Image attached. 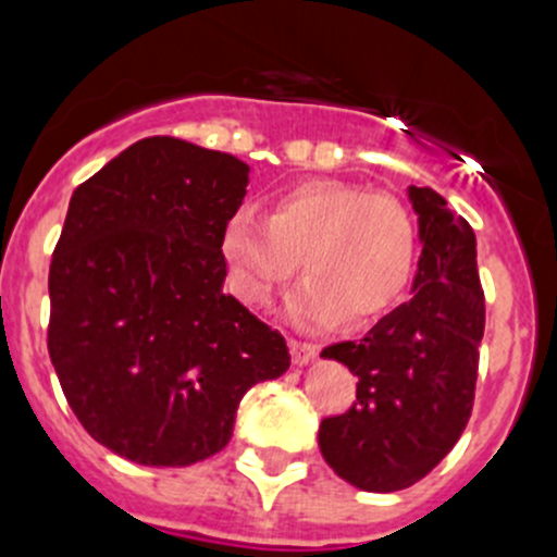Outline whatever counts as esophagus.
Segmentation results:
<instances>
[{"instance_id":"obj_1","label":"esophagus","mask_w":557,"mask_h":557,"mask_svg":"<svg viewBox=\"0 0 557 557\" xmlns=\"http://www.w3.org/2000/svg\"><path fill=\"white\" fill-rule=\"evenodd\" d=\"M290 345V356H294V363H299V367H305V363H310L314 356H318V345H312V342H301V339H288Z\"/></svg>"}]
</instances>
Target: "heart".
<instances>
[{"label":"heart","mask_w":557,"mask_h":557,"mask_svg":"<svg viewBox=\"0 0 557 557\" xmlns=\"http://www.w3.org/2000/svg\"><path fill=\"white\" fill-rule=\"evenodd\" d=\"M232 290L261 307L301 267L310 277L290 296L301 325H363L398 305L418 267V223L393 194L339 180H307L283 190L261 218L234 212L221 239Z\"/></svg>","instance_id":"heart-1"}]
</instances>
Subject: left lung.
I'll list each match as a JSON object with an SVG mask.
<instances>
[{"mask_svg": "<svg viewBox=\"0 0 557 557\" xmlns=\"http://www.w3.org/2000/svg\"><path fill=\"white\" fill-rule=\"evenodd\" d=\"M409 201L423 243L414 296L361 339L320 352L358 377L352 407L320 423V453L342 480L372 493L414 485L460 440L485 331L474 232L434 188L409 185Z\"/></svg>", "mask_w": 557, "mask_h": 557, "instance_id": "8db88e82", "label": "left lung"}]
</instances>
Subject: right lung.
Here are the masks:
<instances>
[{
  "instance_id": "1",
  "label": "right lung",
  "mask_w": 557,
  "mask_h": 557,
  "mask_svg": "<svg viewBox=\"0 0 557 557\" xmlns=\"http://www.w3.org/2000/svg\"><path fill=\"white\" fill-rule=\"evenodd\" d=\"M250 166L177 137L77 185L48 277V352L83 429L143 466L228 445L243 396L290 367L283 334L223 294L221 239Z\"/></svg>"
}]
</instances>
